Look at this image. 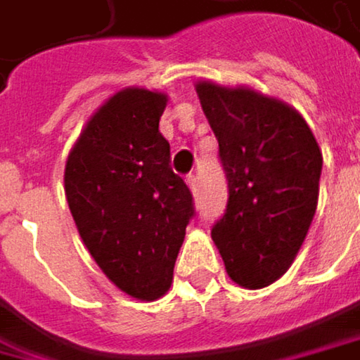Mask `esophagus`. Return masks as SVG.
<instances>
[{
	"label": "esophagus",
	"mask_w": 360,
	"mask_h": 360,
	"mask_svg": "<svg viewBox=\"0 0 360 360\" xmlns=\"http://www.w3.org/2000/svg\"><path fill=\"white\" fill-rule=\"evenodd\" d=\"M185 181H187V185H189L191 193H193V195H198V193H200V189H198V179H195V175H189Z\"/></svg>",
	"instance_id": "34e87169"
}]
</instances>
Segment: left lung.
<instances>
[{
    "mask_svg": "<svg viewBox=\"0 0 360 360\" xmlns=\"http://www.w3.org/2000/svg\"><path fill=\"white\" fill-rule=\"evenodd\" d=\"M195 90L229 179V206L214 224V243L233 282L264 288L290 268L309 233L321 148L303 115L276 96L210 80Z\"/></svg>",
    "mask_w": 360,
    "mask_h": 360,
    "instance_id": "left-lung-1",
    "label": "left lung"
}]
</instances>
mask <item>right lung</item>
<instances>
[{
  "mask_svg": "<svg viewBox=\"0 0 360 360\" xmlns=\"http://www.w3.org/2000/svg\"><path fill=\"white\" fill-rule=\"evenodd\" d=\"M167 92L129 86L109 96L72 146L63 187L84 245L119 290L156 301L173 284L191 191L158 131Z\"/></svg>",
  "mask_w": 360,
  "mask_h": 360,
  "instance_id": "1",
  "label": "right lung"
}]
</instances>
